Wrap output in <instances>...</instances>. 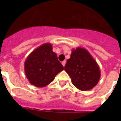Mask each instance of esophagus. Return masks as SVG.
Segmentation results:
<instances>
[{
    "instance_id": "obj_1",
    "label": "esophagus",
    "mask_w": 121,
    "mask_h": 121,
    "mask_svg": "<svg viewBox=\"0 0 121 121\" xmlns=\"http://www.w3.org/2000/svg\"><path fill=\"white\" fill-rule=\"evenodd\" d=\"M61 64H62V65L63 66H65V64H66V61L65 60L63 61H62V62H61Z\"/></svg>"
}]
</instances>
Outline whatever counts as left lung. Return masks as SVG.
Wrapping results in <instances>:
<instances>
[{
    "label": "left lung",
    "instance_id": "left-lung-1",
    "mask_svg": "<svg viewBox=\"0 0 121 121\" xmlns=\"http://www.w3.org/2000/svg\"><path fill=\"white\" fill-rule=\"evenodd\" d=\"M65 70L74 86L82 91L91 90L99 82L100 71L95 59L86 49H73L66 61Z\"/></svg>",
    "mask_w": 121,
    "mask_h": 121
}]
</instances>
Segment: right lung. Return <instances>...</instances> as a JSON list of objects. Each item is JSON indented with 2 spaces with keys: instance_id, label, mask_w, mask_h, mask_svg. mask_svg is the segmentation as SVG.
Returning a JSON list of instances; mask_svg holds the SVG:
<instances>
[{
  "instance_id": "1",
  "label": "right lung",
  "mask_w": 121,
  "mask_h": 121,
  "mask_svg": "<svg viewBox=\"0 0 121 121\" xmlns=\"http://www.w3.org/2000/svg\"><path fill=\"white\" fill-rule=\"evenodd\" d=\"M64 68L53 51L51 43H44L32 51L26 59L24 72L31 85L44 87L52 82Z\"/></svg>"
}]
</instances>
